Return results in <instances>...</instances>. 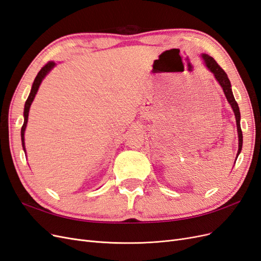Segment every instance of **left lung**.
<instances>
[{
  "instance_id": "obj_1",
  "label": "left lung",
  "mask_w": 261,
  "mask_h": 261,
  "mask_svg": "<svg viewBox=\"0 0 261 261\" xmlns=\"http://www.w3.org/2000/svg\"><path fill=\"white\" fill-rule=\"evenodd\" d=\"M201 57L204 61V64H206V66L208 67L210 72L215 75L216 80L218 81L220 86L222 87L226 100L228 101V103L231 105L233 109V112L236 118V125H238V134H239V151H238V156H239V154L242 151V146H243V134L241 129V113H240V108H239L238 102L235 101L233 96L230 80H228L226 73L222 68H221V66L215 61V59L209 57L208 54H201ZM236 159H238V158H236Z\"/></svg>"
}]
</instances>
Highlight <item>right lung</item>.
Listing matches in <instances>:
<instances>
[{
    "label": "right lung",
    "instance_id": "obj_1",
    "mask_svg": "<svg viewBox=\"0 0 261 261\" xmlns=\"http://www.w3.org/2000/svg\"><path fill=\"white\" fill-rule=\"evenodd\" d=\"M55 66V63L54 62H48L46 64L40 69V72L38 73V75L36 76L33 87H31V90L30 93L28 96V99L26 100V103H25V109H23V124H22V127H21V132H20V135H21V145H22V149L23 151L26 152V149H25V130H26V126H27V122H28V114H29V109L31 103H33V101L36 97L37 91L39 89V86H40L41 82L43 81V78L50 73V70Z\"/></svg>",
    "mask_w": 261,
    "mask_h": 261
}]
</instances>
